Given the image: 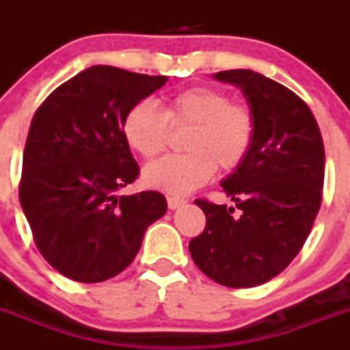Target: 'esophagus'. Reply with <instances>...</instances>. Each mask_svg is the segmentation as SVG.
Instances as JSON below:
<instances>
[{
	"mask_svg": "<svg viewBox=\"0 0 350 350\" xmlns=\"http://www.w3.org/2000/svg\"><path fill=\"white\" fill-rule=\"evenodd\" d=\"M185 203L184 198H178V196H168V208L170 210H175L178 206H182Z\"/></svg>",
	"mask_w": 350,
	"mask_h": 350,
	"instance_id": "34e87169",
	"label": "esophagus"
}]
</instances>
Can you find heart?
<instances>
[{
	"mask_svg": "<svg viewBox=\"0 0 350 350\" xmlns=\"http://www.w3.org/2000/svg\"><path fill=\"white\" fill-rule=\"evenodd\" d=\"M168 124L191 126L184 142L187 152L150 163L144 180L173 196L202 187L213 177L215 166L230 172L242 165L256 133L249 107L231 103L219 89L198 85L173 94L163 112L148 100L133 105L122 119V137L131 150L150 159L165 148Z\"/></svg>",
	"mask_w": 350,
	"mask_h": 350,
	"instance_id": "b5f03b06",
	"label": "heart"
}]
</instances>
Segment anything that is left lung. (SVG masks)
Returning <instances> with one entry per match:
<instances>
[{
    "mask_svg": "<svg viewBox=\"0 0 350 350\" xmlns=\"http://www.w3.org/2000/svg\"><path fill=\"white\" fill-rule=\"evenodd\" d=\"M245 96L256 120L249 154L222 189L237 205L196 200L206 226L189 242L196 267L228 287H254L277 277L296 258L321 208L324 145L307 103L252 70L219 71Z\"/></svg>",
    "mask_w": 350,
    "mask_h": 350,
    "instance_id": "8db88e82",
    "label": "left lung"
}]
</instances>
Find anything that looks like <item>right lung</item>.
Listing matches in <instances>:
<instances>
[{"instance_id":"right-lung-1","label":"right lung","mask_w":350,"mask_h":350,"mask_svg":"<svg viewBox=\"0 0 350 350\" xmlns=\"http://www.w3.org/2000/svg\"><path fill=\"white\" fill-rule=\"evenodd\" d=\"M166 77L91 66L61 83L31 120L18 200L40 254L75 282H103L131 265L166 213L157 191L120 196L140 168L122 119Z\"/></svg>"}]
</instances>
